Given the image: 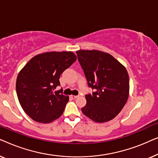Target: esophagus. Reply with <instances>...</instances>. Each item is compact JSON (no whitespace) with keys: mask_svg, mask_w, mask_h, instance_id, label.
I'll list each match as a JSON object with an SVG mask.
<instances>
[{"mask_svg":"<svg viewBox=\"0 0 158 158\" xmlns=\"http://www.w3.org/2000/svg\"><path fill=\"white\" fill-rule=\"evenodd\" d=\"M78 96H73V95H71L70 98H73V99H75L76 98H77V97H78Z\"/></svg>","mask_w":158,"mask_h":158,"instance_id":"1","label":"esophagus"}]
</instances>
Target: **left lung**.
I'll use <instances>...</instances> for the list:
<instances>
[{"instance_id": "1", "label": "left lung", "mask_w": 158, "mask_h": 158, "mask_svg": "<svg viewBox=\"0 0 158 158\" xmlns=\"http://www.w3.org/2000/svg\"><path fill=\"white\" fill-rule=\"evenodd\" d=\"M76 53L88 86L95 90L85 95L87 103L82 112L96 122L113 119L128 99L129 80L126 68L103 52L78 50Z\"/></svg>"}]
</instances>
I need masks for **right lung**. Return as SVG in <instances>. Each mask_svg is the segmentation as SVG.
Segmentation results:
<instances>
[{
  "label": "right lung",
  "mask_w": 158,
  "mask_h": 158,
  "mask_svg": "<svg viewBox=\"0 0 158 158\" xmlns=\"http://www.w3.org/2000/svg\"><path fill=\"white\" fill-rule=\"evenodd\" d=\"M72 52H50L36 55L26 64L16 79L19 103L35 122L50 123L63 113L69 97L64 96L60 77L76 61Z\"/></svg>",
  "instance_id": "obj_1"
}]
</instances>
